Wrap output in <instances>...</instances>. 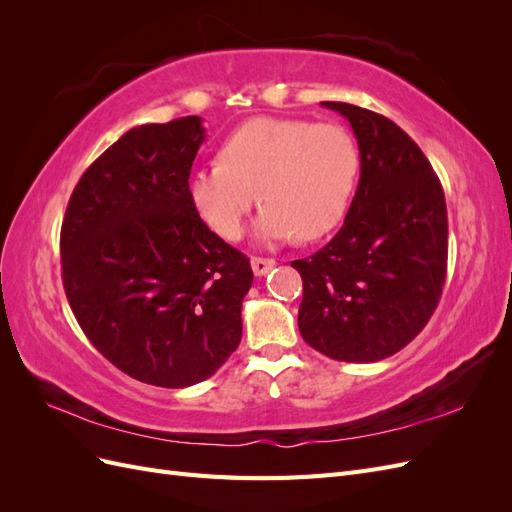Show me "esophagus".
Instances as JSON below:
<instances>
[{
	"label": "esophagus",
	"mask_w": 512,
	"mask_h": 512,
	"mask_svg": "<svg viewBox=\"0 0 512 512\" xmlns=\"http://www.w3.org/2000/svg\"><path fill=\"white\" fill-rule=\"evenodd\" d=\"M275 265H277V262L273 258H252V269L258 277L267 275Z\"/></svg>",
	"instance_id": "34e87169"
}]
</instances>
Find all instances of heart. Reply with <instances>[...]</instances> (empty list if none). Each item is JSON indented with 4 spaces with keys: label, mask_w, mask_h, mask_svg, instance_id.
<instances>
[{
    "label": "heart",
    "mask_w": 512,
    "mask_h": 512,
    "mask_svg": "<svg viewBox=\"0 0 512 512\" xmlns=\"http://www.w3.org/2000/svg\"><path fill=\"white\" fill-rule=\"evenodd\" d=\"M359 168V147L346 128L258 117L226 138L220 160L192 170L188 198L215 235L237 241L258 192L262 243L309 241L344 220Z\"/></svg>",
    "instance_id": "b5f03b06"
}]
</instances>
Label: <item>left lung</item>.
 Instances as JSON below:
<instances>
[{
    "instance_id": "1",
    "label": "left lung",
    "mask_w": 512,
    "mask_h": 512,
    "mask_svg": "<svg viewBox=\"0 0 512 512\" xmlns=\"http://www.w3.org/2000/svg\"><path fill=\"white\" fill-rule=\"evenodd\" d=\"M350 121L361 177L344 226L303 277L299 331L314 350L346 363L386 359L423 331L436 309L448 256L442 185L397 123L346 102H322Z\"/></svg>"
}]
</instances>
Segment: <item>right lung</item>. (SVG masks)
<instances>
[{
	"label": "right lung",
	"instance_id": "1",
	"mask_svg": "<svg viewBox=\"0 0 512 512\" xmlns=\"http://www.w3.org/2000/svg\"><path fill=\"white\" fill-rule=\"evenodd\" d=\"M203 117L145 123L91 164L61 224V277L83 333L164 389L211 378L241 342L247 260L198 218L188 175Z\"/></svg>",
	"mask_w": 512,
	"mask_h": 512
}]
</instances>
